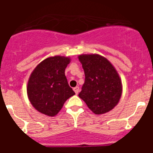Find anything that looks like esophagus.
Segmentation results:
<instances>
[{"mask_svg":"<svg viewBox=\"0 0 153 153\" xmlns=\"http://www.w3.org/2000/svg\"><path fill=\"white\" fill-rule=\"evenodd\" d=\"M74 92H75L76 94H78V93H79V86H76V87H74Z\"/></svg>","mask_w":153,"mask_h":153,"instance_id":"obj_1","label":"esophagus"}]
</instances>
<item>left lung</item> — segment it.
Wrapping results in <instances>:
<instances>
[{
  "instance_id": "1",
  "label": "left lung",
  "mask_w": 153,
  "mask_h": 153,
  "mask_svg": "<svg viewBox=\"0 0 153 153\" xmlns=\"http://www.w3.org/2000/svg\"><path fill=\"white\" fill-rule=\"evenodd\" d=\"M85 74L79 97L97 115L108 113L118 104L122 96V81L112 63L99 54L78 56Z\"/></svg>"
}]
</instances>
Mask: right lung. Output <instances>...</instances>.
<instances>
[{"instance_id":"obj_1","label":"right lung","mask_w":153,"mask_h":153,"mask_svg":"<svg viewBox=\"0 0 153 153\" xmlns=\"http://www.w3.org/2000/svg\"><path fill=\"white\" fill-rule=\"evenodd\" d=\"M70 62V58L67 56H51L40 62L31 73L27 93L32 106L40 113L54 117L75 94L65 76Z\"/></svg>"}]
</instances>
